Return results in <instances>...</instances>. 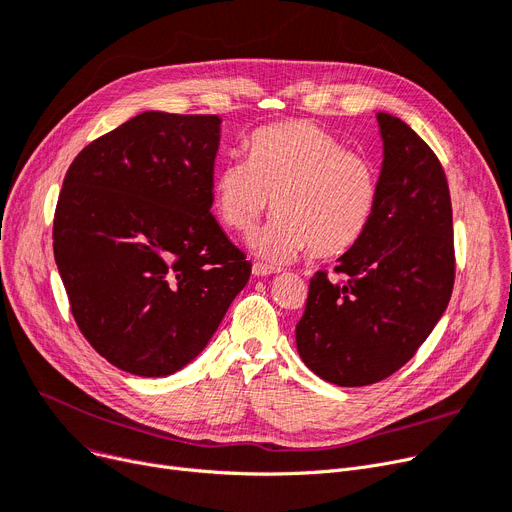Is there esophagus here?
Segmentation results:
<instances>
[{
    "instance_id": "34e87169",
    "label": "esophagus",
    "mask_w": 512,
    "mask_h": 512,
    "mask_svg": "<svg viewBox=\"0 0 512 512\" xmlns=\"http://www.w3.org/2000/svg\"><path fill=\"white\" fill-rule=\"evenodd\" d=\"M280 270L278 267H272V265H267V263H253V276H270V274H278Z\"/></svg>"
}]
</instances>
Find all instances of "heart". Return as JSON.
Listing matches in <instances>:
<instances>
[{"label":"heart","instance_id":"obj_1","mask_svg":"<svg viewBox=\"0 0 512 512\" xmlns=\"http://www.w3.org/2000/svg\"><path fill=\"white\" fill-rule=\"evenodd\" d=\"M247 151L249 161L228 159L215 174L211 199L220 222L240 236L276 207L280 218L255 238L259 255L336 257L365 236L380 199L371 159L307 120L259 128Z\"/></svg>","mask_w":512,"mask_h":512}]
</instances>
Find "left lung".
<instances>
[{
    "label": "left lung",
    "instance_id": "obj_1",
    "mask_svg": "<svg viewBox=\"0 0 512 512\" xmlns=\"http://www.w3.org/2000/svg\"><path fill=\"white\" fill-rule=\"evenodd\" d=\"M384 139L373 222L330 280L309 282L297 348L321 380L355 388L382 382L415 357L454 286L452 205L438 155L396 116L378 114Z\"/></svg>",
    "mask_w": 512,
    "mask_h": 512
}]
</instances>
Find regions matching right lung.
Here are the masks:
<instances>
[{"instance_id": "right-lung-1", "label": "right lung", "mask_w": 512, "mask_h": 512, "mask_svg": "<svg viewBox=\"0 0 512 512\" xmlns=\"http://www.w3.org/2000/svg\"><path fill=\"white\" fill-rule=\"evenodd\" d=\"M220 118L143 112L70 164L53 257L78 330L122 371L191 363L245 288L251 263L211 215Z\"/></svg>"}]
</instances>
